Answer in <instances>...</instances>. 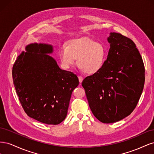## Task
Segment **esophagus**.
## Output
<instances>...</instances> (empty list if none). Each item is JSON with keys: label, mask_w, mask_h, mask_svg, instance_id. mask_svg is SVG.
I'll use <instances>...</instances> for the list:
<instances>
[{"label": "esophagus", "mask_w": 154, "mask_h": 154, "mask_svg": "<svg viewBox=\"0 0 154 154\" xmlns=\"http://www.w3.org/2000/svg\"><path fill=\"white\" fill-rule=\"evenodd\" d=\"M78 79H79V82H80V83H82V82L83 81V78L82 76H78Z\"/></svg>", "instance_id": "obj_1"}]
</instances>
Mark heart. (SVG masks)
<instances>
[{
  "label": "heart",
  "instance_id": "b5f03b06",
  "mask_svg": "<svg viewBox=\"0 0 154 154\" xmlns=\"http://www.w3.org/2000/svg\"><path fill=\"white\" fill-rule=\"evenodd\" d=\"M59 57L63 66L68 68L76 60L77 67L85 74L92 75L103 68L107 51L103 44L88 37L69 41L59 49Z\"/></svg>",
  "mask_w": 154,
  "mask_h": 154
}]
</instances>
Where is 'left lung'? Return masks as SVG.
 Segmentation results:
<instances>
[{"mask_svg":"<svg viewBox=\"0 0 154 154\" xmlns=\"http://www.w3.org/2000/svg\"><path fill=\"white\" fill-rule=\"evenodd\" d=\"M110 49L100 71L82 82L90 109L104 123L119 122L131 114L144 84V66L134 42L117 32L107 38Z\"/></svg>","mask_w":154,"mask_h":154,"instance_id":"left-lung-1","label":"left lung"}]
</instances>
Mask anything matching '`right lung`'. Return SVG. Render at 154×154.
<instances>
[{
    "label": "right lung",
    "mask_w": 154,
    "mask_h": 154,
    "mask_svg": "<svg viewBox=\"0 0 154 154\" xmlns=\"http://www.w3.org/2000/svg\"><path fill=\"white\" fill-rule=\"evenodd\" d=\"M13 65V84L25 112L48 125H58L66 118L73 90L79 85L76 75L62 70L48 54L53 46L31 44Z\"/></svg>",
    "instance_id": "right-lung-1"
}]
</instances>
